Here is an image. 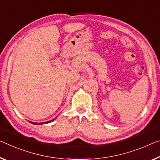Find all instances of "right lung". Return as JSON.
<instances>
[{"mask_svg": "<svg viewBox=\"0 0 160 160\" xmlns=\"http://www.w3.org/2000/svg\"><path fill=\"white\" fill-rule=\"evenodd\" d=\"M58 117V116H57ZM57 117H55L54 119H51V120H50V121H48V122H41V123H36V122H31V121H29V122H31V124H36V125H41V124H48V123H50V122H52L53 120H55L56 118H57Z\"/></svg>", "mask_w": 160, "mask_h": 160, "instance_id": "1", "label": "right lung"}]
</instances>
